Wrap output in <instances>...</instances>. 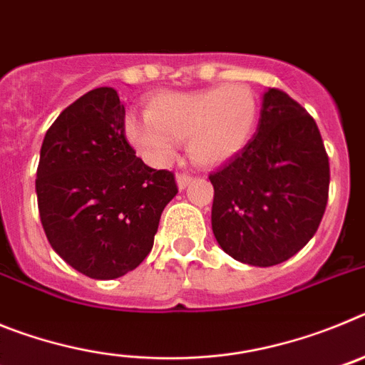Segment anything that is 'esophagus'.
Here are the masks:
<instances>
[{"label": "esophagus", "mask_w": 365, "mask_h": 365, "mask_svg": "<svg viewBox=\"0 0 365 365\" xmlns=\"http://www.w3.org/2000/svg\"><path fill=\"white\" fill-rule=\"evenodd\" d=\"M192 180L193 177L190 175V173H179V175H177V186H179V190H185Z\"/></svg>", "instance_id": "obj_1"}]
</instances>
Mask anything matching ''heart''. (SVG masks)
<instances>
[{"label": "heart", "instance_id": "1", "mask_svg": "<svg viewBox=\"0 0 365 365\" xmlns=\"http://www.w3.org/2000/svg\"><path fill=\"white\" fill-rule=\"evenodd\" d=\"M259 117L256 93L241 83L192 93H163L148 102L146 117L128 115L125 137L146 163L166 166L186 140L190 159L219 166L247 148Z\"/></svg>", "mask_w": 365, "mask_h": 365}]
</instances>
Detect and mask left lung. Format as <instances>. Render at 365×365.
I'll list each match as a JSON object with an SVG mask.
<instances>
[{
    "label": "left lung",
    "mask_w": 365,
    "mask_h": 365,
    "mask_svg": "<svg viewBox=\"0 0 365 365\" xmlns=\"http://www.w3.org/2000/svg\"><path fill=\"white\" fill-rule=\"evenodd\" d=\"M212 230L234 259L272 267L316 234L329 197V157L314 118L269 87L252 140L217 172Z\"/></svg>",
    "instance_id": "1"
}]
</instances>
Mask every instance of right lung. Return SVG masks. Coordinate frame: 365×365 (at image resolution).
<instances>
[{
	"instance_id": "1",
	"label": "right lung",
	"mask_w": 365,
	"mask_h": 365,
	"mask_svg": "<svg viewBox=\"0 0 365 365\" xmlns=\"http://www.w3.org/2000/svg\"><path fill=\"white\" fill-rule=\"evenodd\" d=\"M125 109L96 87L63 109L40 150L38 210L54 252L93 279L120 278L151 252L175 177L138 159L125 138Z\"/></svg>"
}]
</instances>
